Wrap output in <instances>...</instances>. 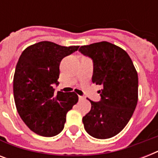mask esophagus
I'll list each match as a JSON object with an SVG mask.
<instances>
[{"label":"esophagus","mask_w":158,"mask_h":158,"mask_svg":"<svg viewBox=\"0 0 158 158\" xmlns=\"http://www.w3.org/2000/svg\"><path fill=\"white\" fill-rule=\"evenodd\" d=\"M79 100H84V97H83V96H79Z\"/></svg>","instance_id":"esophagus-1"}]
</instances>
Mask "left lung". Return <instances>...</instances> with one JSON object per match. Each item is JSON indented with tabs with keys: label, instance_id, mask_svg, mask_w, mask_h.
Returning <instances> with one entry per match:
<instances>
[{
	"label": "left lung",
	"instance_id": "obj_1",
	"mask_svg": "<svg viewBox=\"0 0 158 158\" xmlns=\"http://www.w3.org/2000/svg\"><path fill=\"white\" fill-rule=\"evenodd\" d=\"M79 52L94 60L92 81L102 85L101 101H91V110L83 117L84 129L100 139L115 136L125 127L138 102L137 70L128 53L120 47L100 42L82 46Z\"/></svg>",
	"mask_w": 158,
	"mask_h": 158
}]
</instances>
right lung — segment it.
<instances>
[{"instance_id": "right-lung-1", "label": "right lung", "mask_w": 158, "mask_h": 158, "mask_svg": "<svg viewBox=\"0 0 158 158\" xmlns=\"http://www.w3.org/2000/svg\"><path fill=\"white\" fill-rule=\"evenodd\" d=\"M79 48L43 41L24 49L19 59L13 80L16 109L37 135L52 137L61 132L66 113L78 102L74 92L55 94L53 84H59L61 60Z\"/></svg>"}]
</instances>
